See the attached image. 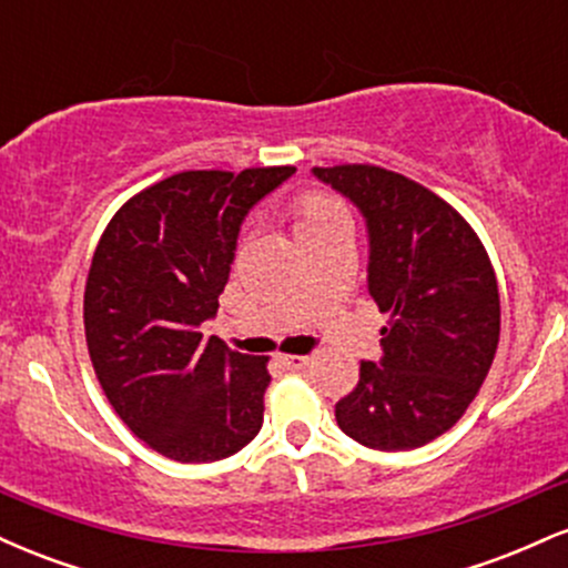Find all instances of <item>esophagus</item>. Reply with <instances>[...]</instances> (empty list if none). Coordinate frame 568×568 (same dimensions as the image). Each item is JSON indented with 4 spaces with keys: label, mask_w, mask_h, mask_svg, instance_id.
<instances>
[{
    "label": "esophagus",
    "mask_w": 568,
    "mask_h": 568,
    "mask_svg": "<svg viewBox=\"0 0 568 568\" xmlns=\"http://www.w3.org/2000/svg\"><path fill=\"white\" fill-rule=\"evenodd\" d=\"M280 363H283L288 371H302L312 363L310 355H280Z\"/></svg>",
    "instance_id": "obj_1"
}]
</instances>
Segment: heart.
Returning a JSON list of instances; mask_svg holds the SVG:
<instances>
[{"label":"heart","instance_id":"b5f03b06","mask_svg":"<svg viewBox=\"0 0 568 568\" xmlns=\"http://www.w3.org/2000/svg\"><path fill=\"white\" fill-rule=\"evenodd\" d=\"M338 216H347V213H344V207L338 205L336 200L323 197V194H306V197H302V202H298V207H296V230H302V226L321 224V221L338 219Z\"/></svg>","mask_w":568,"mask_h":568}]
</instances>
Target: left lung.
<instances>
[{
  "mask_svg": "<svg viewBox=\"0 0 568 568\" xmlns=\"http://www.w3.org/2000/svg\"><path fill=\"white\" fill-rule=\"evenodd\" d=\"M366 219L368 293L387 312L382 361L336 403L344 435L408 452L452 429L478 395L499 344V288L459 213L406 175L376 165L312 168Z\"/></svg>",
  "mask_w": 568,
  "mask_h": 568,
  "instance_id": "1",
  "label": "left lung"
}]
</instances>
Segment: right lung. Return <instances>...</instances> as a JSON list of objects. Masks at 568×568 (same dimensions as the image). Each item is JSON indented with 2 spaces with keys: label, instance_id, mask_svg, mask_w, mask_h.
I'll return each mask as SVG.
<instances>
[{
  "label": "right lung",
  "instance_id": "right-lung-1",
  "mask_svg": "<svg viewBox=\"0 0 568 568\" xmlns=\"http://www.w3.org/2000/svg\"><path fill=\"white\" fill-rule=\"evenodd\" d=\"M296 168L184 171L130 197L98 240L84 338L103 393L149 448L216 462L258 435L266 357L200 325L219 310L247 211Z\"/></svg>",
  "mask_w": 568,
  "mask_h": 568
}]
</instances>
